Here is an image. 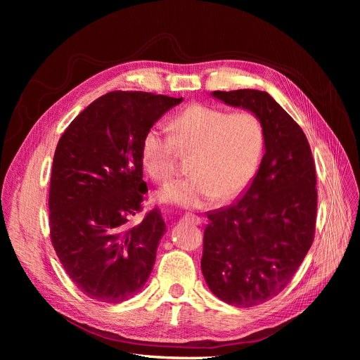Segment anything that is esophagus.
Wrapping results in <instances>:
<instances>
[{"instance_id":"1","label":"esophagus","mask_w":360,"mask_h":360,"mask_svg":"<svg viewBox=\"0 0 360 360\" xmlns=\"http://www.w3.org/2000/svg\"><path fill=\"white\" fill-rule=\"evenodd\" d=\"M184 221H188V222L195 224V225H200V224L202 222V219H201L200 216L192 214V213H186V214H184Z\"/></svg>"}]
</instances>
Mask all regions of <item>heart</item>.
<instances>
[{
  "label": "heart",
  "mask_w": 360,
  "mask_h": 360,
  "mask_svg": "<svg viewBox=\"0 0 360 360\" xmlns=\"http://www.w3.org/2000/svg\"><path fill=\"white\" fill-rule=\"evenodd\" d=\"M168 134L147 129L139 144L141 163L155 181L176 172L177 151L191 153L192 176L165 184L162 202L198 209L213 200H231L254 180L266 148V130L254 112L230 114L219 108L193 103L174 115Z\"/></svg>",
  "instance_id": "heart-1"
}]
</instances>
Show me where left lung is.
Wrapping results in <instances>:
<instances>
[{"instance_id":"left-lung-1","label":"left lung","mask_w":360,"mask_h":360,"mask_svg":"<svg viewBox=\"0 0 360 360\" xmlns=\"http://www.w3.org/2000/svg\"><path fill=\"white\" fill-rule=\"evenodd\" d=\"M224 103L259 117L266 151L248 189L231 205L207 213L201 270L216 297L250 308L291 281L314 240L317 177L300 126L258 90L213 91Z\"/></svg>"}]
</instances>
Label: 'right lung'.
I'll list each match as a JSON object with an SVG mask.
<instances>
[{"instance_id": "add662e5", "label": "right lung", "mask_w": 360, "mask_h": 360, "mask_svg": "<svg viewBox=\"0 0 360 360\" xmlns=\"http://www.w3.org/2000/svg\"><path fill=\"white\" fill-rule=\"evenodd\" d=\"M183 97L111 91L76 117L58 141L49 226L64 270L85 296L120 303L147 282L165 222L158 207L139 224L147 184L139 144Z\"/></svg>"}]
</instances>
